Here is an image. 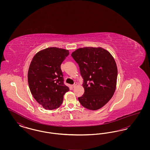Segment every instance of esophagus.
<instances>
[{
    "mask_svg": "<svg viewBox=\"0 0 150 150\" xmlns=\"http://www.w3.org/2000/svg\"><path fill=\"white\" fill-rule=\"evenodd\" d=\"M76 85H77V83H76V82H75L73 85H72L71 86L72 88H75V87L76 86Z\"/></svg>",
    "mask_w": 150,
    "mask_h": 150,
    "instance_id": "esophagus-1",
    "label": "esophagus"
}]
</instances>
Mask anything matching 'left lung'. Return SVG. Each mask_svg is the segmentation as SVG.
<instances>
[{
    "label": "left lung",
    "mask_w": 150,
    "mask_h": 150,
    "mask_svg": "<svg viewBox=\"0 0 150 150\" xmlns=\"http://www.w3.org/2000/svg\"><path fill=\"white\" fill-rule=\"evenodd\" d=\"M83 79L84 94L79 97L87 109L97 110L105 106L114 94L117 69L114 58L105 49L84 47L72 52Z\"/></svg>",
    "instance_id": "left-lung-1"
}]
</instances>
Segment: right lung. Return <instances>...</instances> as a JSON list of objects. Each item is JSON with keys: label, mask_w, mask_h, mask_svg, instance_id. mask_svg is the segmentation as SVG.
Returning <instances> with one entry per match:
<instances>
[{"label": "right lung", "mask_w": 150, "mask_h": 150, "mask_svg": "<svg viewBox=\"0 0 150 150\" xmlns=\"http://www.w3.org/2000/svg\"><path fill=\"white\" fill-rule=\"evenodd\" d=\"M69 54L68 50L50 47L38 52L28 71V83L35 100L46 110H54L62 103L69 88L64 84L61 64Z\"/></svg>", "instance_id": "right-lung-1"}]
</instances>
